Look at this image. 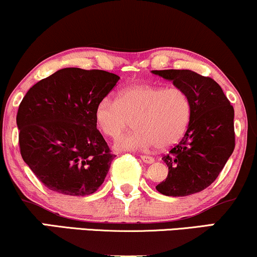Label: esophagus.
Listing matches in <instances>:
<instances>
[{
    "label": "esophagus",
    "mask_w": 257,
    "mask_h": 257,
    "mask_svg": "<svg viewBox=\"0 0 257 257\" xmlns=\"http://www.w3.org/2000/svg\"><path fill=\"white\" fill-rule=\"evenodd\" d=\"M141 159H142V162L146 163V164L154 163V158H153V157H150V156H141Z\"/></svg>",
    "instance_id": "esophagus-1"
}]
</instances>
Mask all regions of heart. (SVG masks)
<instances>
[{"mask_svg":"<svg viewBox=\"0 0 257 257\" xmlns=\"http://www.w3.org/2000/svg\"><path fill=\"white\" fill-rule=\"evenodd\" d=\"M191 105L182 88L139 83L104 97L94 109V120L103 134L117 138L134 119L135 131L117 139L118 151H148L170 147L183 138L190 122Z\"/></svg>","mask_w":257,"mask_h":257,"instance_id":"heart-1","label":"heart"}]
</instances>
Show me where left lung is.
<instances>
[{
  "label": "left lung",
  "instance_id": "8db88e82",
  "mask_svg": "<svg viewBox=\"0 0 257 257\" xmlns=\"http://www.w3.org/2000/svg\"><path fill=\"white\" fill-rule=\"evenodd\" d=\"M188 94L190 122L183 139L163 157L169 174L157 190L166 196H188L209 187L234 150V110L220 86L188 69L152 70Z\"/></svg>",
  "mask_w": 257,
  "mask_h": 257
}]
</instances>
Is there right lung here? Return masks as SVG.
<instances>
[{
  "label": "right lung",
  "instance_id": "obj_1",
  "mask_svg": "<svg viewBox=\"0 0 257 257\" xmlns=\"http://www.w3.org/2000/svg\"><path fill=\"white\" fill-rule=\"evenodd\" d=\"M119 76L63 68L33 85L17 115L24 162L46 188L85 196L103 184L115 154L97 129L94 109Z\"/></svg>",
  "mask_w": 257,
  "mask_h": 257
}]
</instances>
